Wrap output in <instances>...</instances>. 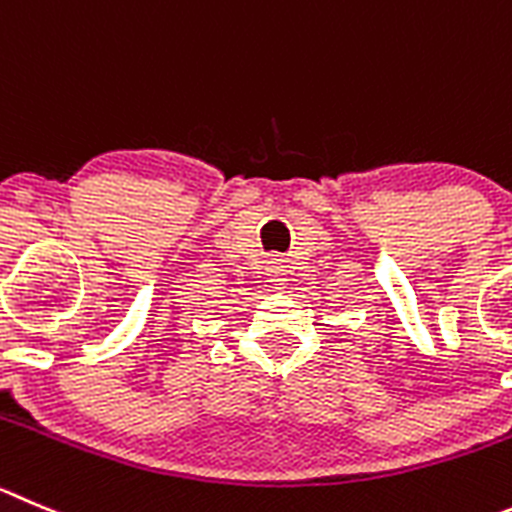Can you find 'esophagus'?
<instances>
[{"mask_svg":"<svg viewBox=\"0 0 512 512\" xmlns=\"http://www.w3.org/2000/svg\"><path fill=\"white\" fill-rule=\"evenodd\" d=\"M267 272H270V283L272 285H278V288H280V285H285V267L280 265V262H272L270 270H267Z\"/></svg>","mask_w":512,"mask_h":512,"instance_id":"1","label":"esophagus"}]
</instances>
